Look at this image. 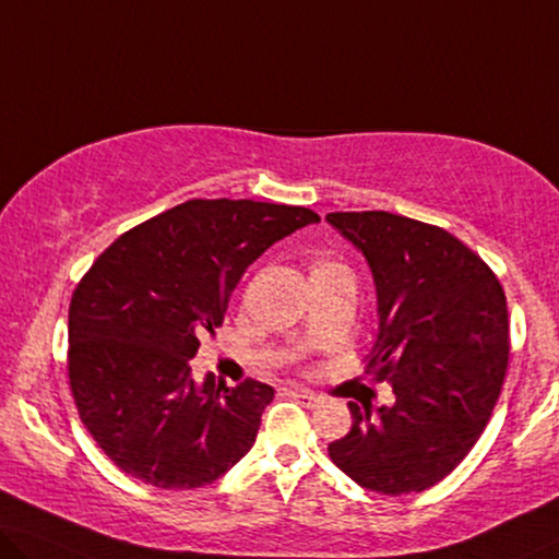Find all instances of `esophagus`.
Wrapping results in <instances>:
<instances>
[{"label":"esophagus","instance_id":"1","mask_svg":"<svg viewBox=\"0 0 559 559\" xmlns=\"http://www.w3.org/2000/svg\"><path fill=\"white\" fill-rule=\"evenodd\" d=\"M290 396H294L298 404H304L306 409H313V406L321 404V396H316V394H311V391H306V389H290Z\"/></svg>","mask_w":559,"mask_h":559}]
</instances>
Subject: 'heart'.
Here are the masks:
<instances>
[{"label": "heart", "mask_w": 559, "mask_h": 559, "mask_svg": "<svg viewBox=\"0 0 559 559\" xmlns=\"http://www.w3.org/2000/svg\"><path fill=\"white\" fill-rule=\"evenodd\" d=\"M336 273H348L346 265L336 261V258H329V255H321L316 258L311 263V278H319V276H336Z\"/></svg>", "instance_id": "obj_1"}]
</instances>
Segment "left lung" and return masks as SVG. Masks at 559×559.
Instances as JSON below:
<instances>
[{
	"instance_id": "left-lung-1",
	"label": "left lung",
	"mask_w": 559,
	"mask_h": 559,
	"mask_svg": "<svg viewBox=\"0 0 559 559\" xmlns=\"http://www.w3.org/2000/svg\"><path fill=\"white\" fill-rule=\"evenodd\" d=\"M366 255L379 336L364 371L389 381L394 406L348 402L352 431L329 456L381 495L435 487L485 431L510 364V316L495 271L439 226L386 211L329 213Z\"/></svg>"
}]
</instances>
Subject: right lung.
Masks as SVG:
<instances>
[{
    "label": "right lung",
    "mask_w": 559,
    "mask_h": 559,
    "mask_svg": "<svg viewBox=\"0 0 559 559\" xmlns=\"http://www.w3.org/2000/svg\"><path fill=\"white\" fill-rule=\"evenodd\" d=\"M301 205L188 200L107 246L70 301L67 377L115 466L160 489L213 485L253 447L273 389L190 377L200 336L265 248L319 223Z\"/></svg>",
    "instance_id": "obj_1"
}]
</instances>
